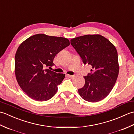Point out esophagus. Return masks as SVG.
I'll use <instances>...</instances> for the list:
<instances>
[{
  "instance_id": "34e87169",
  "label": "esophagus",
  "mask_w": 134,
  "mask_h": 134,
  "mask_svg": "<svg viewBox=\"0 0 134 134\" xmlns=\"http://www.w3.org/2000/svg\"><path fill=\"white\" fill-rule=\"evenodd\" d=\"M67 76L68 77H69L70 78H73L75 77V75H67Z\"/></svg>"
}]
</instances>
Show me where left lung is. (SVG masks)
<instances>
[{
    "mask_svg": "<svg viewBox=\"0 0 134 134\" xmlns=\"http://www.w3.org/2000/svg\"><path fill=\"white\" fill-rule=\"evenodd\" d=\"M71 44L85 64L92 66L85 76V84L78 93L85 100L96 102L109 94L119 71L118 55L115 45L100 35H87L71 40Z\"/></svg>",
    "mask_w": 134,
    "mask_h": 134,
    "instance_id": "left-lung-1",
    "label": "left lung"
}]
</instances>
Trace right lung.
Instances as JSON below:
<instances>
[{
  "label": "right lung",
  "mask_w": 134,
  "mask_h": 134,
  "mask_svg": "<svg viewBox=\"0 0 134 134\" xmlns=\"http://www.w3.org/2000/svg\"><path fill=\"white\" fill-rule=\"evenodd\" d=\"M70 44L69 39L37 34L20 44L15 56V74L22 90L34 100L45 101L56 93L65 78L45 68L54 65L56 54Z\"/></svg>",
  "instance_id": "obj_1"
}]
</instances>
